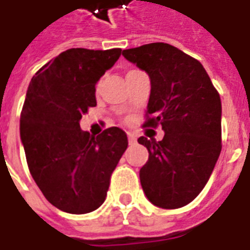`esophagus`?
<instances>
[{"mask_svg":"<svg viewBox=\"0 0 250 250\" xmlns=\"http://www.w3.org/2000/svg\"><path fill=\"white\" fill-rule=\"evenodd\" d=\"M128 142L132 145V143H135L137 142V137L134 135V134H131V132H128Z\"/></svg>","mask_w":250,"mask_h":250,"instance_id":"34e87169","label":"esophagus"}]
</instances>
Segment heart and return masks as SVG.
Masks as SVG:
<instances>
[{"mask_svg": "<svg viewBox=\"0 0 250 250\" xmlns=\"http://www.w3.org/2000/svg\"><path fill=\"white\" fill-rule=\"evenodd\" d=\"M131 71H132V70H131ZM99 85H100V83H99Z\"/></svg>", "mask_w": 250, "mask_h": 250, "instance_id": "1", "label": "heart"}]
</instances>
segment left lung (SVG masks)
<instances>
[{"mask_svg":"<svg viewBox=\"0 0 250 250\" xmlns=\"http://www.w3.org/2000/svg\"><path fill=\"white\" fill-rule=\"evenodd\" d=\"M150 77L143 127L165 131L162 141L141 137L149 160L139 179L146 198L161 208H180L202 192L222 149L218 90L198 59L167 43L123 50Z\"/></svg>","mask_w":250,"mask_h":250,"instance_id":"obj_1","label":"left lung"}]
</instances>
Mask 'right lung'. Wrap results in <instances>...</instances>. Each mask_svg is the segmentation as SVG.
I'll return each mask as SVG.
<instances>
[{
    "label": "right lung",
    "mask_w": 250,
    "mask_h": 250,
    "mask_svg": "<svg viewBox=\"0 0 250 250\" xmlns=\"http://www.w3.org/2000/svg\"><path fill=\"white\" fill-rule=\"evenodd\" d=\"M122 50L70 48L35 73L20 116L28 169L44 198L69 214L104 203L111 174L128 146L119 127L93 137L80 120L96 107V83Z\"/></svg>",
    "instance_id": "obj_1"
}]
</instances>
